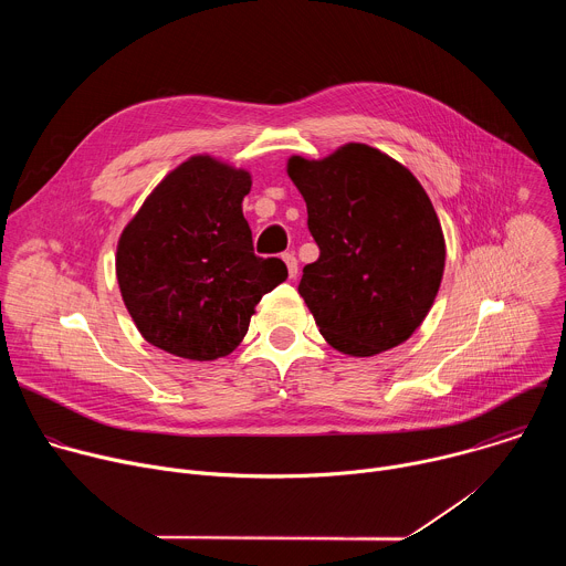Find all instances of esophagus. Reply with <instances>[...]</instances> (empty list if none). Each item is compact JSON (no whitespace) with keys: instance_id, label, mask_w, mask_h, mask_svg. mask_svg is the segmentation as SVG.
<instances>
[{"instance_id":"1","label":"esophagus","mask_w":566,"mask_h":566,"mask_svg":"<svg viewBox=\"0 0 566 566\" xmlns=\"http://www.w3.org/2000/svg\"><path fill=\"white\" fill-rule=\"evenodd\" d=\"M282 260L286 262L289 275H291V277H295V275H297V258H295L293 253H284V255H282Z\"/></svg>"}]
</instances>
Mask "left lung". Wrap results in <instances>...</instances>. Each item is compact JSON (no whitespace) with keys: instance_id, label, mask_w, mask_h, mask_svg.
<instances>
[{"instance_id":"1","label":"left lung","mask_w":566,"mask_h":566,"mask_svg":"<svg viewBox=\"0 0 566 566\" xmlns=\"http://www.w3.org/2000/svg\"><path fill=\"white\" fill-rule=\"evenodd\" d=\"M289 177L319 249L297 286L319 334L352 356L406 343L428 315L446 264L441 223L421 184L363 143L322 160L293 156Z\"/></svg>"}]
</instances>
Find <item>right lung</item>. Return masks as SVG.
<instances>
[{
  "label": "right lung",
  "instance_id": "1",
  "mask_svg": "<svg viewBox=\"0 0 566 566\" xmlns=\"http://www.w3.org/2000/svg\"><path fill=\"white\" fill-rule=\"evenodd\" d=\"M251 175L192 156L145 199L120 234L116 277L143 338L190 360L228 356L255 304L289 277L258 258L241 212Z\"/></svg>",
  "mask_w": 566,
  "mask_h": 566
}]
</instances>
